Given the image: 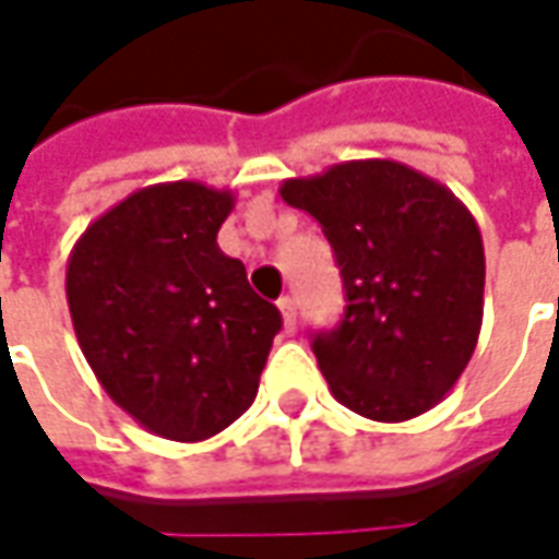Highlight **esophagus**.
Wrapping results in <instances>:
<instances>
[{"label":"esophagus","instance_id":"34e87169","mask_svg":"<svg viewBox=\"0 0 559 559\" xmlns=\"http://www.w3.org/2000/svg\"><path fill=\"white\" fill-rule=\"evenodd\" d=\"M276 305H280V313H283V323H286V330H289V333H295V298L283 295Z\"/></svg>","mask_w":559,"mask_h":559}]
</instances>
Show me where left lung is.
<instances>
[{
	"mask_svg": "<svg viewBox=\"0 0 559 559\" xmlns=\"http://www.w3.org/2000/svg\"><path fill=\"white\" fill-rule=\"evenodd\" d=\"M330 239L345 317L311 348L338 404L401 423L454 389L483 330V233L432 177L389 158L333 164L280 186Z\"/></svg>",
	"mask_w": 559,
	"mask_h": 559,
	"instance_id": "1",
	"label": "left lung"
}]
</instances>
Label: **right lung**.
I'll return each instance as SVG.
<instances>
[{"mask_svg": "<svg viewBox=\"0 0 559 559\" xmlns=\"http://www.w3.org/2000/svg\"><path fill=\"white\" fill-rule=\"evenodd\" d=\"M229 189L145 186L86 226L68 308L86 364L148 432L204 441L251 407L283 317L217 246Z\"/></svg>", "mask_w": 559, "mask_h": 559, "instance_id": "obj_1", "label": "right lung"}]
</instances>
